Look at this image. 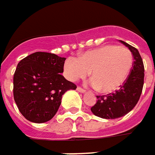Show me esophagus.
Instances as JSON below:
<instances>
[{
    "mask_svg": "<svg viewBox=\"0 0 155 155\" xmlns=\"http://www.w3.org/2000/svg\"><path fill=\"white\" fill-rule=\"evenodd\" d=\"M77 90L80 92V93H85V90L84 89H82L81 87H77Z\"/></svg>",
    "mask_w": 155,
    "mask_h": 155,
    "instance_id": "obj_1",
    "label": "esophagus"
}]
</instances>
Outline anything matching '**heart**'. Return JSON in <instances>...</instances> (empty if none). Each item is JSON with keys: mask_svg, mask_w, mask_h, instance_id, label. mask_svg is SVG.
I'll list each match as a JSON object with an SVG mask.
<instances>
[{"mask_svg": "<svg viewBox=\"0 0 155 155\" xmlns=\"http://www.w3.org/2000/svg\"><path fill=\"white\" fill-rule=\"evenodd\" d=\"M132 65L133 55L127 48L105 45L67 60L64 68L71 81L84 78L90 71L91 84L101 93H111L123 84Z\"/></svg>", "mask_w": 155, "mask_h": 155, "instance_id": "1", "label": "heart"}]
</instances>
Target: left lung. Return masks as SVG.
<instances>
[{
    "instance_id": "obj_1",
    "label": "left lung",
    "mask_w": 155,
    "mask_h": 155,
    "mask_svg": "<svg viewBox=\"0 0 155 155\" xmlns=\"http://www.w3.org/2000/svg\"><path fill=\"white\" fill-rule=\"evenodd\" d=\"M133 54L132 69L124 84L114 93L96 95V103L91 112L102 119H113L123 117L135 107L142 94L144 83V65L138 50L131 45L120 41Z\"/></svg>"
}]
</instances>
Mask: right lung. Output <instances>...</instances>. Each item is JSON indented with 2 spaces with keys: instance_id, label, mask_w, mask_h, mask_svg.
Returning <instances> with one entry per match:
<instances>
[{
  "instance_id": "obj_1",
  "label": "right lung",
  "mask_w": 155,
  "mask_h": 155,
  "mask_svg": "<svg viewBox=\"0 0 155 155\" xmlns=\"http://www.w3.org/2000/svg\"><path fill=\"white\" fill-rule=\"evenodd\" d=\"M65 58L36 52L18 62L13 75V98L22 115L45 123L57 113L62 95L77 86L61 75Z\"/></svg>"
}]
</instances>
